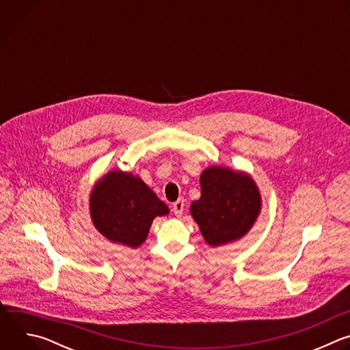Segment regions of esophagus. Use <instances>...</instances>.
Listing matches in <instances>:
<instances>
[{"instance_id": "esophagus-1", "label": "esophagus", "mask_w": 350, "mask_h": 350, "mask_svg": "<svg viewBox=\"0 0 350 350\" xmlns=\"http://www.w3.org/2000/svg\"><path fill=\"white\" fill-rule=\"evenodd\" d=\"M184 206H185V201L184 199H177V201L173 204V212L176 216H181L184 212Z\"/></svg>"}]
</instances>
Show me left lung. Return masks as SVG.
Here are the masks:
<instances>
[{
    "label": "left lung",
    "mask_w": 350,
    "mask_h": 350,
    "mask_svg": "<svg viewBox=\"0 0 350 350\" xmlns=\"http://www.w3.org/2000/svg\"><path fill=\"white\" fill-rule=\"evenodd\" d=\"M199 183L201 198L191 204V215L211 246L237 241L252 228L262 209V198L251 176L211 166Z\"/></svg>",
    "instance_id": "8db88e82"
}]
</instances>
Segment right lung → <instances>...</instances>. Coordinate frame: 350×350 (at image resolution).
Returning <instances> with one entry per match:
<instances>
[{"mask_svg":"<svg viewBox=\"0 0 350 350\" xmlns=\"http://www.w3.org/2000/svg\"><path fill=\"white\" fill-rule=\"evenodd\" d=\"M169 208L138 176L112 170L99 180L90 196V215L95 228L111 242L138 247L154 219Z\"/></svg>","mask_w":350,"mask_h":350,"instance_id":"1","label":"right lung"}]
</instances>
